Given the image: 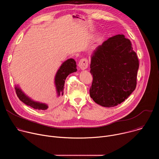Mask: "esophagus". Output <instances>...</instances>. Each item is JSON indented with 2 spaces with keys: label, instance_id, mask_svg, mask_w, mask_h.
<instances>
[{
  "label": "esophagus",
  "instance_id": "1",
  "mask_svg": "<svg viewBox=\"0 0 159 159\" xmlns=\"http://www.w3.org/2000/svg\"><path fill=\"white\" fill-rule=\"evenodd\" d=\"M88 66H89V61L86 58H82L79 62V66L82 70L86 69L88 67Z\"/></svg>",
  "mask_w": 159,
  "mask_h": 159
}]
</instances>
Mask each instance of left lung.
Here are the masks:
<instances>
[{
  "label": "left lung",
  "instance_id": "obj_1",
  "mask_svg": "<svg viewBox=\"0 0 159 159\" xmlns=\"http://www.w3.org/2000/svg\"><path fill=\"white\" fill-rule=\"evenodd\" d=\"M139 67V61L129 39L123 34L109 38L91 56L90 98L106 107L121 104L137 86Z\"/></svg>",
  "mask_w": 159,
  "mask_h": 159
}]
</instances>
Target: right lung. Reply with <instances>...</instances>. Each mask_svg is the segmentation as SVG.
I'll list each match as a JSON object with an SVG mask.
<instances>
[{"mask_svg":"<svg viewBox=\"0 0 159 159\" xmlns=\"http://www.w3.org/2000/svg\"><path fill=\"white\" fill-rule=\"evenodd\" d=\"M76 66L77 65L75 61L73 58H70L64 61L60 66V69L58 70L55 78V84L56 85L58 97L60 96H63L65 80L66 77L70 74L77 71ZM15 89L16 94L19 99L25 104L38 110H46L48 108L47 104L36 102L30 99L22 91V90L18 87V85L15 87Z\"/></svg>","mask_w":159,"mask_h":159,"instance_id":"right-lung-1","label":"right lung"}]
</instances>
